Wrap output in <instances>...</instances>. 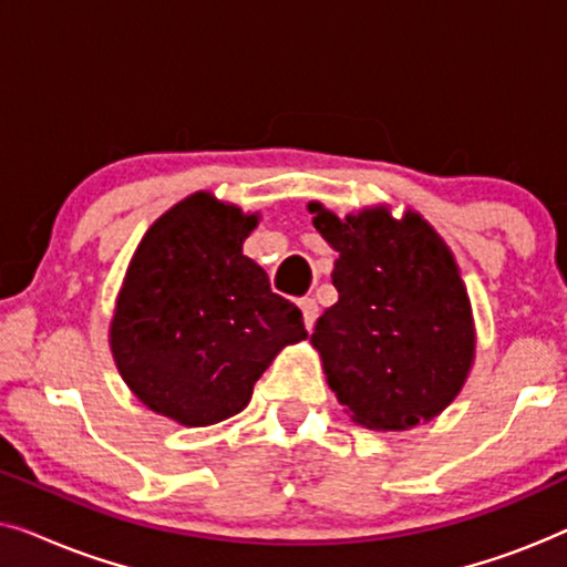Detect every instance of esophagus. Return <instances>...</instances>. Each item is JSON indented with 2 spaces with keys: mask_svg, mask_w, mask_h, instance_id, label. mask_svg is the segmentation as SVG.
Instances as JSON below:
<instances>
[{
  "mask_svg": "<svg viewBox=\"0 0 567 567\" xmlns=\"http://www.w3.org/2000/svg\"><path fill=\"white\" fill-rule=\"evenodd\" d=\"M299 309H301V317H305V328L312 330L315 322H317V312H320V309H317V301L309 299V297L301 299Z\"/></svg>",
  "mask_w": 567,
  "mask_h": 567,
  "instance_id": "1",
  "label": "esophagus"
}]
</instances>
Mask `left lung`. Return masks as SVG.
I'll return each mask as SVG.
<instances>
[{
    "mask_svg": "<svg viewBox=\"0 0 567 567\" xmlns=\"http://www.w3.org/2000/svg\"><path fill=\"white\" fill-rule=\"evenodd\" d=\"M338 252V301L317 320L330 390L359 425L408 431L449 408L475 359V324L452 250L421 214L363 208L340 219L309 204Z\"/></svg>",
    "mask_w": 567,
    "mask_h": 567,
    "instance_id": "left-lung-1",
    "label": "left lung"
}]
</instances>
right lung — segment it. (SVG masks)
<instances>
[{
    "instance_id": "obj_1",
    "label": "right lung",
    "mask_w": 567,
    "mask_h": 567,
    "mask_svg": "<svg viewBox=\"0 0 567 567\" xmlns=\"http://www.w3.org/2000/svg\"><path fill=\"white\" fill-rule=\"evenodd\" d=\"M258 214L198 190L146 229L111 322L123 382L181 425L237 415L284 346L307 338L297 305L270 291L243 243Z\"/></svg>"
}]
</instances>
